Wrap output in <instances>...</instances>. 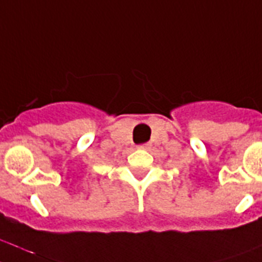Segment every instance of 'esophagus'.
<instances>
[{"instance_id": "34e87169", "label": "esophagus", "mask_w": 262, "mask_h": 262, "mask_svg": "<svg viewBox=\"0 0 262 262\" xmlns=\"http://www.w3.org/2000/svg\"><path fill=\"white\" fill-rule=\"evenodd\" d=\"M150 147V143H143V144H140V146H138V148H142V150H147Z\"/></svg>"}]
</instances>
